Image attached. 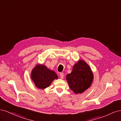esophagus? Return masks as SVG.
Here are the masks:
<instances>
[{
  "mask_svg": "<svg viewBox=\"0 0 121 121\" xmlns=\"http://www.w3.org/2000/svg\"><path fill=\"white\" fill-rule=\"evenodd\" d=\"M60 78L61 79H63L64 77V75L63 73H60Z\"/></svg>",
  "mask_w": 121,
  "mask_h": 121,
  "instance_id": "obj_1",
  "label": "esophagus"
}]
</instances>
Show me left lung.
<instances>
[{"mask_svg":"<svg viewBox=\"0 0 121 121\" xmlns=\"http://www.w3.org/2000/svg\"><path fill=\"white\" fill-rule=\"evenodd\" d=\"M66 80L73 92L81 94L91 86L93 74L89 65L84 60H80L74 65L72 72L66 76Z\"/></svg>","mask_w":121,"mask_h":121,"instance_id":"8db88e82","label":"left lung"}]
</instances>
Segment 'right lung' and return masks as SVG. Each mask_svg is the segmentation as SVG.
<instances>
[{
    "label": "right lung",
    "instance_id": "1",
    "mask_svg": "<svg viewBox=\"0 0 121 121\" xmlns=\"http://www.w3.org/2000/svg\"><path fill=\"white\" fill-rule=\"evenodd\" d=\"M31 78L38 88L44 89L50 85L54 80L57 79L58 76L45 65L38 64L32 69Z\"/></svg>",
    "mask_w": 121,
    "mask_h": 121
}]
</instances>
